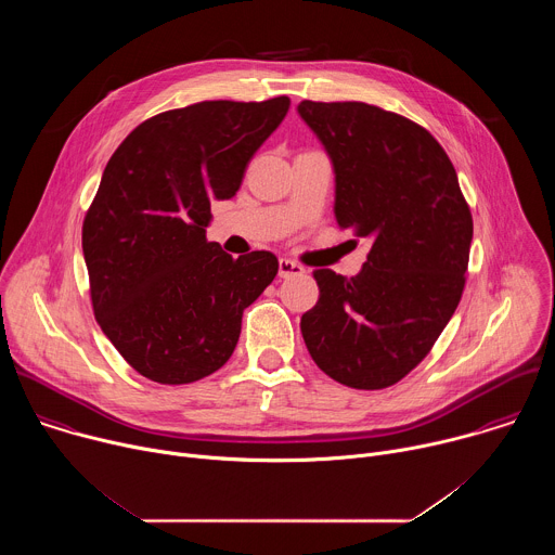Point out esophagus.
I'll return each mask as SVG.
<instances>
[{
  "mask_svg": "<svg viewBox=\"0 0 555 555\" xmlns=\"http://www.w3.org/2000/svg\"><path fill=\"white\" fill-rule=\"evenodd\" d=\"M305 274V268L296 261H289V259H281L279 261V276L281 279H292V276H302Z\"/></svg>",
  "mask_w": 555,
  "mask_h": 555,
  "instance_id": "1",
  "label": "esophagus"
}]
</instances>
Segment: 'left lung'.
I'll use <instances>...</instances> for the list:
<instances>
[{"label":"left lung","instance_id":"obj_1","mask_svg":"<svg viewBox=\"0 0 555 555\" xmlns=\"http://www.w3.org/2000/svg\"><path fill=\"white\" fill-rule=\"evenodd\" d=\"M336 173V221L371 242L358 276L313 270L302 313L309 356L336 382L377 390L409 375L452 319L465 285L472 212L443 146L375 105H298Z\"/></svg>","mask_w":555,"mask_h":555}]
</instances>
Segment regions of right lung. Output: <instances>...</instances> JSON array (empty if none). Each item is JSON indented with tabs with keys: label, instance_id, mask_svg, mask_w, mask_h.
<instances>
[{
	"label": "right lung",
	"instance_id": "add662e5",
	"mask_svg": "<svg viewBox=\"0 0 555 555\" xmlns=\"http://www.w3.org/2000/svg\"><path fill=\"white\" fill-rule=\"evenodd\" d=\"M287 96L202 101L140 122L114 151L83 221L94 315L140 375L197 382L221 369L242 315L274 281L268 250L230 257L206 240L210 202L242 186Z\"/></svg>",
	"mask_w": 555,
	"mask_h": 555
}]
</instances>
